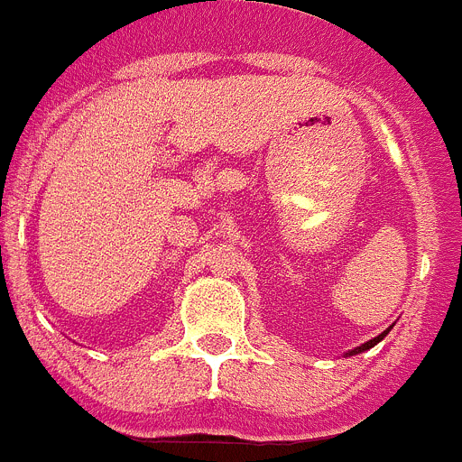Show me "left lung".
Returning <instances> with one entry per match:
<instances>
[{
    "instance_id": "left-lung-1",
    "label": "left lung",
    "mask_w": 462,
    "mask_h": 462,
    "mask_svg": "<svg viewBox=\"0 0 462 462\" xmlns=\"http://www.w3.org/2000/svg\"><path fill=\"white\" fill-rule=\"evenodd\" d=\"M390 330H392V326H390V328H387V330H383V333L378 335V337H374V339H369V342L360 344V346L351 348V351H348V353H344V356L348 357V356H357V353H365V351H369V348H374V346H376L378 342H383V337H387V333H390Z\"/></svg>"
}]
</instances>
